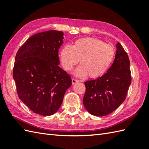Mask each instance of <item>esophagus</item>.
<instances>
[{
    "label": "esophagus",
    "instance_id": "1",
    "mask_svg": "<svg viewBox=\"0 0 149 149\" xmlns=\"http://www.w3.org/2000/svg\"><path fill=\"white\" fill-rule=\"evenodd\" d=\"M79 82V80H77V79H72V84H75V83H77Z\"/></svg>",
    "mask_w": 149,
    "mask_h": 149
}]
</instances>
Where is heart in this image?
<instances>
[{
	"mask_svg": "<svg viewBox=\"0 0 149 149\" xmlns=\"http://www.w3.org/2000/svg\"><path fill=\"white\" fill-rule=\"evenodd\" d=\"M115 56V49L110 44L94 38H83L72 46L65 45L60 52L63 68L70 72L79 62L75 72L78 77L88 75L90 78L102 76L107 72Z\"/></svg>",
	"mask_w": 149,
	"mask_h": 149,
	"instance_id": "obj_1",
	"label": "heart"
}]
</instances>
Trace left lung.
I'll return each mask as SVG.
<instances>
[{
	"instance_id": "1",
	"label": "left lung",
	"mask_w": 149,
	"mask_h": 149,
	"mask_svg": "<svg viewBox=\"0 0 149 149\" xmlns=\"http://www.w3.org/2000/svg\"><path fill=\"white\" fill-rule=\"evenodd\" d=\"M115 59L105 74L84 83L83 104L90 114L103 116L112 113L125 100L131 83L130 61L121 44H116Z\"/></svg>"
}]
</instances>
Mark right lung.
<instances>
[{
  "instance_id": "right-lung-1",
  "label": "right lung",
  "mask_w": 149,
  "mask_h": 149,
  "mask_svg": "<svg viewBox=\"0 0 149 149\" xmlns=\"http://www.w3.org/2000/svg\"><path fill=\"white\" fill-rule=\"evenodd\" d=\"M63 40V33L59 31L35 34L15 56L13 76L18 96L38 115L50 116L57 112L72 85L70 76L58 66Z\"/></svg>"
}]
</instances>
